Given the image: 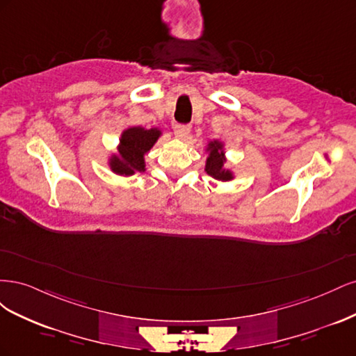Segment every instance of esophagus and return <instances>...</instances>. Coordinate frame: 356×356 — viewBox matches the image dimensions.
<instances>
[{
    "mask_svg": "<svg viewBox=\"0 0 356 356\" xmlns=\"http://www.w3.org/2000/svg\"><path fill=\"white\" fill-rule=\"evenodd\" d=\"M190 126L188 124H175V127H174V131H175V134H177V136L178 138H186L188 134H190Z\"/></svg>",
    "mask_w": 356,
    "mask_h": 356,
    "instance_id": "esophagus-1",
    "label": "esophagus"
}]
</instances>
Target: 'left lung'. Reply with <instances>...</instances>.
Here are the masks:
<instances>
[{"label": "left lung", "mask_w": 356, "mask_h": 356, "mask_svg": "<svg viewBox=\"0 0 356 356\" xmlns=\"http://www.w3.org/2000/svg\"><path fill=\"white\" fill-rule=\"evenodd\" d=\"M221 147L222 145L220 143H217V141L209 144L211 153H209V157L207 160V169H204V170H207L208 174L211 177H213V178L221 179V181H229V179H232V174H230L229 170H225L222 168L224 157H222Z\"/></svg>", "instance_id": "1"}]
</instances>
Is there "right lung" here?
<instances>
[{"label":"right lung","mask_w":356,"mask_h":356,"mask_svg":"<svg viewBox=\"0 0 356 356\" xmlns=\"http://www.w3.org/2000/svg\"><path fill=\"white\" fill-rule=\"evenodd\" d=\"M160 131L157 129L131 127L123 132L118 153L111 159V169L118 175H134L135 172L145 169L144 154L154 145Z\"/></svg>","instance_id":"obj_1"}]
</instances>
